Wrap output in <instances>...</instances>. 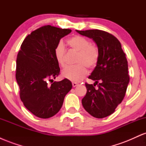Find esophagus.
I'll list each match as a JSON object with an SVG mask.
<instances>
[{"label":"esophagus","mask_w":146,"mask_h":146,"mask_svg":"<svg viewBox=\"0 0 146 146\" xmlns=\"http://www.w3.org/2000/svg\"><path fill=\"white\" fill-rule=\"evenodd\" d=\"M72 85H73V87H75V86H78V83H75V82H73V83H72Z\"/></svg>","instance_id":"obj_1"}]
</instances>
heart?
I'll return each mask as SVG.
<instances>
[{
    "label": "heart",
    "mask_w": 146,
    "mask_h": 146,
    "mask_svg": "<svg viewBox=\"0 0 146 146\" xmlns=\"http://www.w3.org/2000/svg\"><path fill=\"white\" fill-rule=\"evenodd\" d=\"M66 43L73 51L78 53L76 60V63L78 64L64 68L62 72V75L71 82H78L86 77V66L93 68L96 66L99 60L98 48L96 45L90 44L88 39L80 36H74L68 38ZM65 53L64 46L60 43L55 51V56L58 63L62 67L66 64Z\"/></svg>",
    "instance_id": "b5f03b06"
}]
</instances>
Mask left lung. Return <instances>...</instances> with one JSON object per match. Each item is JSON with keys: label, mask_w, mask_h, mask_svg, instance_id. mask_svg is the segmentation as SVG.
Returning a JSON list of instances; mask_svg holds the SVG:
<instances>
[{"label": "left lung", "mask_w": 146, "mask_h": 146, "mask_svg": "<svg viewBox=\"0 0 146 146\" xmlns=\"http://www.w3.org/2000/svg\"><path fill=\"white\" fill-rule=\"evenodd\" d=\"M76 31L91 38L99 50V60L88 78L94 84H85L86 94L82 100L84 109L96 118H104L115 112L124 98L130 81L128 65L120 42L113 35L99 29ZM98 84V88L94 86Z\"/></svg>", "instance_id": "left-lung-1"}]
</instances>
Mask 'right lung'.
<instances>
[{
	"label": "right lung",
	"mask_w": 146,
	"mask_h": 146,
	"mask_svg": "<svg viewBox=\"0 0 146 146\" xmlns=\"http://www.w3.org/2000/svg\"><path fill=\"white\" fill-rule=\"evenodd\" d=\"M71 32V29L51 25L41 27L25 38L18 53L16 79L20 98L25 106L40 118L58 113L72 88L68 79L53 82L60 71L55 51L60 39Z\"/></svg>",
	"instance_id": "1"
}]
</instances>
